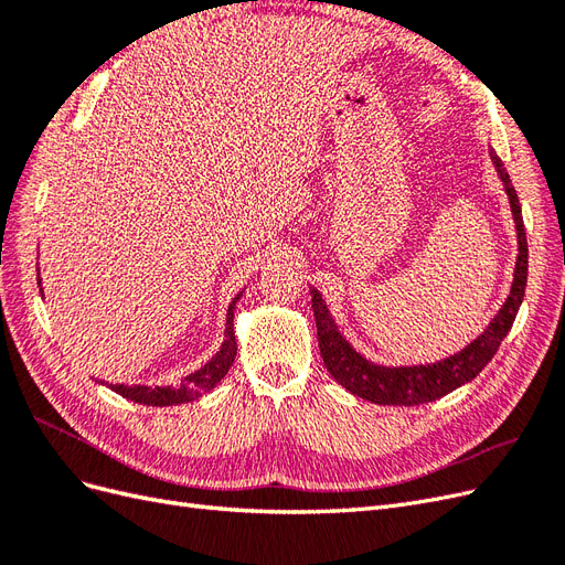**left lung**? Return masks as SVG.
I'll list each match as a JSON object with an SVG mask.
<instances>
[{"instance_id":"8db88e82","label":"left lung","mask_w":565,"mask_h":565,"mask_svg":"<svg viewBox=\"0 0 565 565\" xmlns=\"http://www.w3.org/2000/svg\"><path fill=\"white\" fill-rule=\"evenodd\" d=\"M490 160L494 169H498V177L504 185V193L511 204V216H514L516 237H519V256H516V268H514V282H511L507 301L502 303L498 316L488 322V328L478 334L469 347L457 351L450 358H443L438 363L401 365V367L377 365L367 361L363 353H358L349 344L347 337L339 332L334 318L330 316L328 303L322 301V295L316 287H311V303H313L322 363L332 377L347 391H351L353 396L377 403V405H405V407L438 401L446 396V393L459 388L461 384L471 382L476 374L492 361V355L498 353L502 339L509 334L525 295L527 243H525L519 195L514 191V185H511L507 167L492 148H490Z\"/></svg>"}]
</instances>
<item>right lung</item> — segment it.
<instances>
[{
  "mask_svg": "<svg viewBox=\"0 0 565 565\" xmlns=\"http://www.w3.org/2000/svg\"><path fill=\"white\" fill-rule=\"evenodd\" d=\"M38 285L42 292V278L38 276ZM243 297L235 295V299L228 306L226 313V339L221 349L216 351V355L212 358L210 363H204L200 370L191 372L188 377L181 380L179 386H143V384H134V386H125V384H110V388L119 396L141 403V405H152V407H167V405H181V403H193L198 401L202 393H207L210 388H214L221 380L226 377V372L231 370L235 353H237V344H235V332H233V318H235V303L237 299Z\"/></svg>",
  "mask_w": 565,
  "mask_h": 565,
  "instance_id": "1",
  "label": "right lung"
}]
</instances>
